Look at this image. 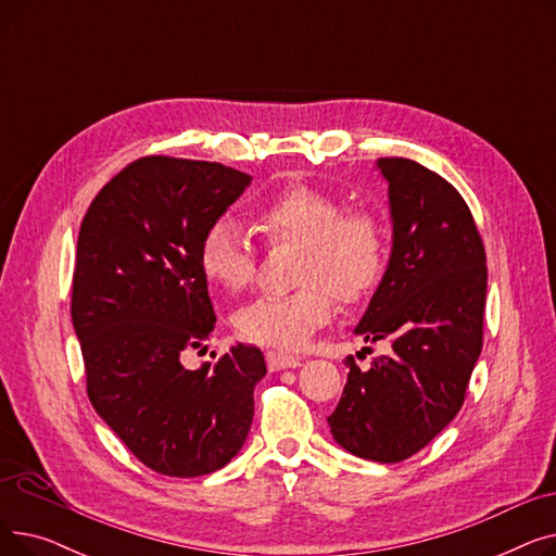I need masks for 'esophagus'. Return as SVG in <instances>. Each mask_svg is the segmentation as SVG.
<instances>
[{
	"mask_svg": "<svg viewBox=\"0 0 556 556\" xmlns=\"http://www.w3.org/2000/svg\"><path fill=\"white\" fill-rule=\"evenodd\" d=\"M266 363L270 367V371H279V369H295L304 363V358L300 356H290V354H279V352H268L266 354Z\"/></svg>",
	"mask_w": 556,
	"mask_h": 556,
	"instance_id": "1",
	"label": "esophagus"
}]
</instances>
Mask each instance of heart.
Here are the masks:
<instances>
[{
  "label": "heart",
  "mask_w": 556,
  "mask_h": 556,
  "mask_svg": "<svg viewBox=\"0 0 556 556\" xmlns=\"http://www.w3.org/2000/svg\"><path fill=\"white\" fill-rule=\"evenodd\" d=\"M254 229L270 248L298 245L295 293L258 298L233 313L241 340L295 349L333 315L334 295L342 304H361L381 283L388 268V227L369 207L342 210L323 189L290 185L261 200L252 212ZM200 268L212 283L239 293L256 273V254L241 225L216 218L200 239Z\"/></svg>",
  "instance_id": "b5f03b06"
}]
</instances>
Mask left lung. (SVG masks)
<instances>
[{
  "label": "left lung",
  "mask_w": 556,
  "mask_h": 556,
  "mask_svg": "<svg viewBox=\"0 0 556 556\" xmlns=\"http://www.w3.org/2000/svg\"><path fill=\"white\" fill-rule=\"evenodd\" d=\"M376 166L390 185L394 239L356 333L388 342L390 354L367 371L346 356V386L327 421L349 453L392 464L459 413L482 352L486 254L469 204L442 175L405 157Z\"/></svg>",
  "instance_id": "left-lung-1"
}]
</instances>
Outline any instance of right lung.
Listing matches in <instances>:
<instances>
[{"mask_svg": "<svg viewBox=\"0 0 556 556\" xmlns=\"http://www.w3.org/2000/svg\"><path fill=\"white\" fill-rule=\"evenodd\" d=\"M250 180L218 162L146 155L114 175L80 223L72 323L87 396L162 476L223 469L252 426L261 349L237 344L195 371L180 363L216 325L200 239Z\"/></svg>", "mask_w": 556, "mask_h": 556, "instance_id": "right-lung-1", "label": "right lung"}]
</instances>
